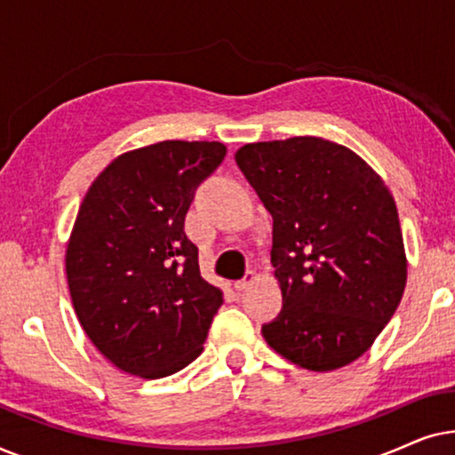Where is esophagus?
I'll list each match as a JSON object with an SVG mask.
<instances>
[{
	"label": "esophagus",
	"mask_w": 455,
	"mask_h": 455,
	"mask_svg": "<svg viewBox=\"0 0 455 455\" xmlns=\"http://www.w3.org/2000/svg\"><path fill=\"white\" fill-rule=\"evenodd\" d=\"M254 279H257V273H252V271H248L244 277L240 279V282H235L234 283V288L238 290V291H246L248 288H251V285L254 283Z\"/></svg>",
	"instance_id": "34e87169"
}]
</instances>
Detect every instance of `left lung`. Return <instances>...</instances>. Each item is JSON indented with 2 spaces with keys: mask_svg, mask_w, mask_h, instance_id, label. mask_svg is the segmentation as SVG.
<instances>
[{
  "mask_svg": "<svg viewBox=\"0 0 455 455\" xmlns=\"http://www.w3.org/2000/svg\"><path fill=\"white\" fill-rule=\"evenodd\" d=\"M235 164L273 217L283 307L263 338L302 369L350 364L406 288L394 196L356 153L316 136L244 145Z\"/></svg>",
  "mask_w": 455,
  "mask_h": 455,
  "instance_id": "8db88e82",
  "label": "left lung"
}]
</instances>
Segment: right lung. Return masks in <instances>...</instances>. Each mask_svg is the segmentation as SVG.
Instances as JSON below:
<instances>
[{
  "label": "right lung",
  "instance_id": "obj_1",
  "mask_svg": "<svg viewBox=\"0 0 455 455\" xmlns=\"http://www.w3.org/2000/svg\"><path fill=\"white\" fill-rule=\"evenodd\" d=\"M228 148L164 140L105 167L80 204L66 273L78 321L117 369L161 379L207 339L221 291L204 282L184 221Z\"/></svg>",
  "mask_w": 455,
  "mask_h": 455
}]
</instances>
